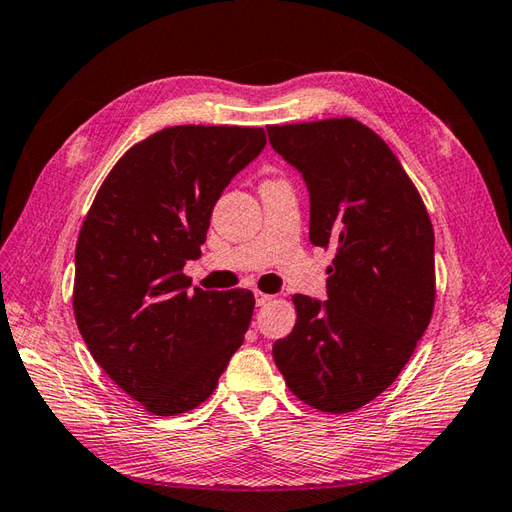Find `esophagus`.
I'll list each match as a JSON object with an SVG mask.
<instances>
[{
  "instance_id": "esophagus-1",
  "label": "esophagus",
  "mask_w": 512,
  "mask_h": 512,
  "mask_svg": "<svg viewBox=\"0 0 512 512\" xmlns=\"http://www.w3.org/2000/svg\"><path fill=\"white\" fill-rule=\"evenodd\" d=\"M255 301H257V306L262 308V306H268V303L273 301V295H264V292H255Z\"/></svg>"
}]
</instances>
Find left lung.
<instances>
[{
  "mask_svg": "<svg viewBox=\"0 0 512 512\" xmlns=\"http://www.w3.org/2000/svg\"><path fill=\"white\" fill-rule=\"evenodd\" d=\"M310 193V242L336 250L328 299L295 295L297 323L273 345L286 385L345 413L394 383L436 301L433 226L383 138L354 118L268 127Z\"/></svg>",
  "mask_w": 512,
  "mask_h": 512,
  "instance_id": "left-lung-1",
  "label": "left lung"
}]
</instances>
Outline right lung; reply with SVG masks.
I'll return each mask as SVG.
<instances>
[{"label": "right lung", "instance_id": "add662e5", "mask_svg": "<svg viewBox=\"0 0 512 512\" xmlns=\"http://www.w3.org/2000/svg\"><path fill=\"white\" fill-rule=\"evenodd\" d=\"M266 147L255 127H167L101 184L74 255V317L105 374L156 416L213 394L253 319L250 290L189 295L222 191Z\"/></svg>", "mask_w": 512, "mask_h": 512}]
</instances>
